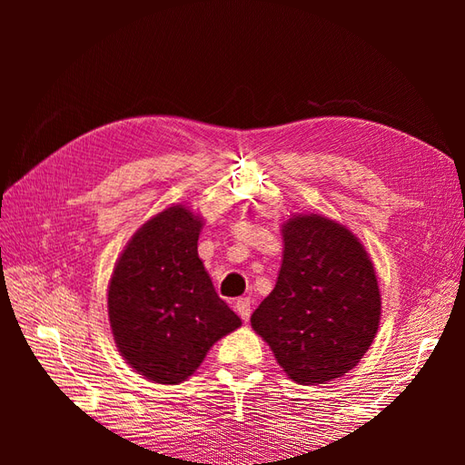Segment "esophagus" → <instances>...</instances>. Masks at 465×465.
Here are the masks:
<instances>
[{"label":"esophagus","instance_id":"1","mask_svg":"<svg viewBox=\"0 0 465 465\" xmlns=\"http://www.w3.org/2000/svg\"><path fill=\"white\" fill-rule=\"evenodd\" d=\"M234 308H236L238 316H241L244 322H248V320H250V312H252V301H250L248 297L238 299V301L234 302Z\"/></svg>","mask_w":465,"mask_h":465}]
</instances>
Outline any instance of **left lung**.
<instances>
[{"mask_svg":"<svg viewBox=\"0 0 465 465\" xmlns=\"http://www.w3.org/2000/svg\"><path fill=\"white\" fill-rule=\"evenodd\" d=\"M281 227L283 263L252 328L292 382L326 384L357 367L378 331L374 265L359 238L328 217L292 215Z\"/></svg>","mask_w":465,"mask_h":465,"instance_id":"left-lung-1","label":"left lung"}]
</instances>
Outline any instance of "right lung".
Returning a JSON list of instances; mask_svg holds the SVG:
<instances>
[{
  "label": "right lung",
  "mask_w": 465,
  "mask_h": 465,
  "mask_svg": "<svg viewBox=\"0 0 465 465\" xmlns=\"http://www.w3.org/2000/svg\"><path fill=\"white\" fill-rule=\"evenodd\" d=\"M202 227L184 205L161 211L132 236L108 285L116 347L157 384L184 382L213 343L242 323L198 256Z\"/></svg>",
  "instance_id": "add662e5"
}]
</instances>
